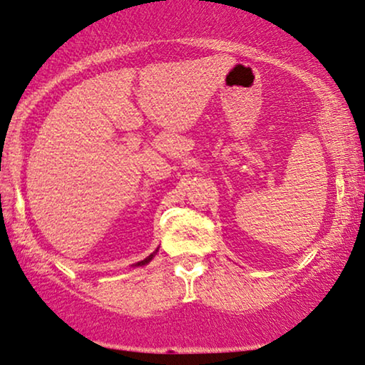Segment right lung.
Here are the masks:
<instances>
[{"label": "right lung", "mask_w": 365, "mask_h": 365, "mask_svg": "<svg viewBox=\"0 0 365 365\" xmlns=\"http://www.w3.org/2000/svg\"><path fill=\"white\" fill-rule=\"evenodd\" d=\"M152 257H153V254H152V255H150V257H148V259H145V260H142V262H138V264H137V265H145V264H148V262H150V260H152Z\"/></svg>", "instance_id": "add662e5"}]
</instances>
